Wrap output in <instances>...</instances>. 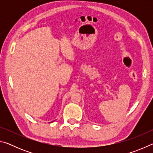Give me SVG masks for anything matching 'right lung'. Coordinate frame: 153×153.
I'll list each match as a JSON object with an SVG mask.
<instances>
[{
    "mask_svg": "<svg viewBox=\"0 0 153 153\" xmlns=\"http://www.w3.org/2000/svg\"><path fill=\"white\" fill-rule=\"evenodd\" d=\"M52 122H53V121H52ZM50 123H51V122H50Z\"/></svg>",
    "mask_w": 153,
    "mask_h": 153,
    "instance_id": "add662e5",
    "label": "right lung"
}]
</instances>
